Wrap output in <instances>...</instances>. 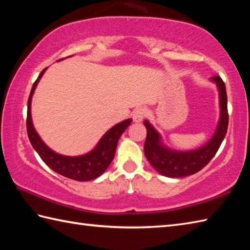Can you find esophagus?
<instances>
[{"instance_id": "1", "label": "esophagus", "mask_w": 250, "mask_h": 250, "mask_svg": "<svg viewBox=\"0 0 250 250\" xmlns=\"http://www.w3.org/2000/svg\"><path fill=\"white\" fill-rule=\"evenodd\" d=\"M146 116H147V111H146L145 108H143V107L136 108L133 111V120L135 122H141L143 119L145 118Z\"/></svg>"}]
</instances>
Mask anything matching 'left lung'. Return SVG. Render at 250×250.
<instances>
[{"mask_svg": "<svg viewBox=\"0 0 250 250\" xmlns=\"http://www.w3.org/2000/svg\"><path fill=\"white\" fill-rule=\"evenodd\" d=\"M218 90L220 115L214 135L210 140L193 150H176L167 147L159 133L149 121L144 120L147 136L144 145V152L151 167L163 176L180 178L193 175L201 171L218 151L219 147L227 134L229 116H228V99L225 83L218 76L209 78Z\"/></svg>", "mask_w": 250, "mask_h": 250, "instance_id": "8db88e82", "label": "left lung"}]
</instances>
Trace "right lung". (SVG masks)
<instances>
[{
  "instance_id": "right-lung-1",
  "label": "right lung",
  "mask_w": 250,
  "mask_h": 250,
  "mask_svg": "<svg viewBox=\"0 0 250 250\" xmlns=\"http://www.w3.org/2000/svg\"><path fill=\"white\" fill-rule=\"evenodd\" d=\"M71 57V56H70ZM63 60V59H62ZM61 61V60H58ZM47 67L41 72L40 76L37 77L33 87L31 89L30 97L28 100V115H26V130H28L29 140L35 151L39 153L47 166L54 169L58 174L62 176L71 178L77 182H88L101 176L111 163L116 152V147L122 133L128 129L131 125L132 119H125L106 132L101 137L98 144L94 146L92 150L83 153L81 156H64L52 150L50 147L45 144V142L41 139L40 134L37 133L31 115V103L35 89L39 84L41 78L43 77Z\"/></svg>"
}]
</instances>
